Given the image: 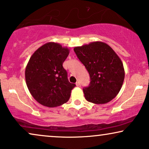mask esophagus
Instances as JSON below:
<instances>
[{
  "mask_svg": "<svg viewBox=\"0 0 149 149\" xmlns=\"http://www.w3.org/2000/svg\"><path fill=\"white\" fill-rule=\"evenodd\" d=\"M76 86H77V87H80V86H81L80 82H79V81H77V83H76Z\"/></svg>",
  "mask_w": 149,
  "mask_h": 149,
  "instance_id": "1",
  "label": "esophagus"
}]
</instances>
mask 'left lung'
<instances>
[{
  "mask_svg": "<svg viewBox=\"0 0 149 149\" xmlns=\"http://www.w3.org/2000/svg\"><path fill=\"white\" fill-rule=\"evenodd\" d=\"M74 51L90 74V84L83 89L86 99L95 104L111 101L118 94L125 79L120 57L108 44L102 42L77 46Z\"/></svg>",
  "mask_w": 149,
  "mask_h": 149,
  "instance_id": "obj_1",
  "label": "left lung"
}]
</instances>
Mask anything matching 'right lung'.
<instances>
[{
  "mask_svg": "<svg viewBox=\"0 0 149 149\" xmlns=\"http://www.w3.org/2000/svg\"><path fill=\"white\" fill-rule=\"evenodd\" d=\"M69 53L67 47L48 42L31 57L25 69V80L31 94L41 105L55 107L70 98L76 85L69 82L63 67Z\"/></svg>",
  "mask_w": 149,
  "mask_h": 149,
  "instance_id": "1",
  "label": "right lung"
}]
</instances>
